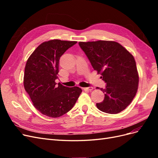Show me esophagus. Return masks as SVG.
<instances>
[{"label":"esophagus","instance_id":"obj_1","mask_svg":"<svg viewBox=\"0 0 158 158\" xmlns=\"http://www.w3.org/2000/svg\"><path fill=\"white\" fill-rule=\"evenodd\" d=\"M84 89H88L89 91H92L93 89V87L92 86H89V87H88V88H84Z\"/></svg>","mask_w":158,"mask_h":158}]
</instances>
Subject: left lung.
Segmentation results:
<instances>
[{"label":"left lung","instance_id":"left-lung-1","mask_svg":"<svg viewBox=\"0 0 158 158\" xmlns=\"http://www.w3.org/2000/svg\"><path fill=\"white\" fill-rule=\"evenodd\" d=\"M94 70L106 83L101 88L103 101L96 103L103 112L117 114L125 109L135 98L139 77L133 56L118 43L110 41L79 42Z\"/></svg>","mask_w":158,"mask_h":158}]
</instances>
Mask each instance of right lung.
Wrapping results in <instances>:
<instances>
[{
  "instance_id": "1",
  "label": "right lung",
  "mask_w": 158,
  "mask_h": 158,
  "mask_svg": "<svg viewBox=\"0 0 158 158\" xmlns=\"http://www.w3.org/2000/svg\"><path fill=\"white\" fill-rule=\"evenodd\" d=\"M77 41L50 40L42 43L27 59L23 85L33 106L42 114L59 117L73 108L82 92L79 87L57 84L59 59Z\"/></svg>"
}]
</instances>
